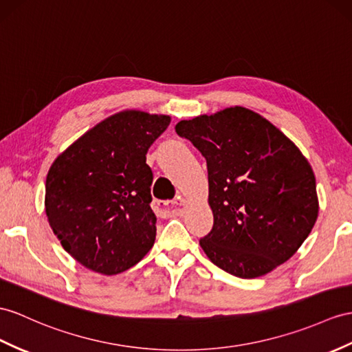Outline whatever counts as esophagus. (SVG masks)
<instances>
[{
  "instance_id": "1",
  "label": "esophagus",
  "mask_w": 352,
  "mask_h": 352,
  "mask_svg": "<svg viewBox=\"0 0 352 352\" xmlns=\"http://www.w3.org/2000/svg\"><path fill=\"white\" fill-rule=\"evenodd\" d=\"M182 204H185V199L181 195H179L177 199L171 200V201H162V200L155 201L157 210L161 213V215H166V217L182 215V212H184L182 208H181Z\"/></svg>"
}]
</instances>
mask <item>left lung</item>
<instances>
[{"label": "left lung", "instance_id": "8db88e82", "mask_svg": "<svg viewBox=\"0 0 352 352\" xmlns=\"http://www.w3.org/2000/svg\"><path fill=\"white\" fill-rule=\"evenodd\" d=\"M176 133L208 162L213 227L200 239L208 258L243 279L289 260L320 209L314 170L296 144L241 106L177 122Z\"/></svg>", "mask_w": 352, "mask_h": 352}]
</instances>
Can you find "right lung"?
Masks as SVG:
<instances>
[{"label":"right lung","instance_id":"add662e5","mask_svg":"<svg viewBox=\"0 0 352 352\" xmlns=\"http://www.w3.org/2000/svg\"><path fill=\"white\" fill-rule=\"evenodd\" d=\"M167 115L124 110L79 137L50 166L45 209L64 250L85 267L118 275L149 252L157 236L151 209V144Z\"/></svg>","mask_w":352,"mask_h":352}]
</instances>
